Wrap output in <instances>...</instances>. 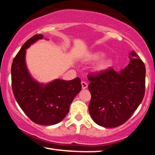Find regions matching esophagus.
<instances>
[{"label":"esophagus","instance_id":"1","mask_svg":"<svg viewBox=\"0 0 155 155\" xmlns=\"http://www.w3.org/2000/svg\"><path fill=\"white\" fill-rule=\"evenodd\" d=\"M87 86H88L87 83L85 82V81H81V87H82L83 90H84V89H86L87 87Z\"/></svg>","mask_w":155,"mask_h":155}]
</instances>
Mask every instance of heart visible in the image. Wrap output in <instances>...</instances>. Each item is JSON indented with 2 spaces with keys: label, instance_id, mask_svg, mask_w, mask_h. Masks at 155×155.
Returning a JSON list of instances; mask_svg holds the SVG:
<instances>
[{
  "label": "heart",
  "instance_id": "heart-1",
  "mask_svg": "<svg viewBox=\"0 0 155 155\" xmlns=\"http://www.w3.org/2000/svg\"><path fill=\"white\" fill-rule=\"evenodd\" d=\"M104 57V54L102 52H95L90 54L89 57V60H98ZM112 62L110 59H104L97 63L95 66V70L97 71H105L108 70L111 66Z\"/></svg>",
  "mask_w": 155,
  "mask_h": 155
}]
</instances>
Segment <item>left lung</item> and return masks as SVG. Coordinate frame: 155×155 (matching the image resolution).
Here are the masks:
<instances>
[{
  "label": "left lung",
  "instance_id": "left-lung-1",
  "mask_svg": "<svg viewBox=\"0 0 155 155\" xmlns=\"http://www.w3.org/2000/svg\"><path fill=\"white\" fill-rule=\"evenodd\" d=\"M128 65L117 73L112 68L88 75L91 101L89 112L94 122L104 127H116L132 116L145 93L146 68L134 51Z\"/></svg>",
  "mask_w": 155,
  "mask_h": 155
}]
</instances>
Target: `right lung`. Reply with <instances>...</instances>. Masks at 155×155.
Segmentation results:
<instances>
[{"mask_svg": "<svg viewBox=\"0 0 155 155\" xmlns=\"http://www.w3.org/2000/svg\"><path fill=\"white\" fill-rule=\"evenodd\" d=\"M41 34L33 35L22 45L12 65V87L17 104L35 123L52 125L68 113L71 104L81 90L79 77L70 81L56 79L41 84L32 78L25 63L26 49Z\"/></svg>", "mask_w": 155, "mask_h": 155, "instance_id": "add662e5", "label": "right lung"}]
</instances>
